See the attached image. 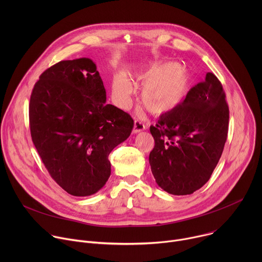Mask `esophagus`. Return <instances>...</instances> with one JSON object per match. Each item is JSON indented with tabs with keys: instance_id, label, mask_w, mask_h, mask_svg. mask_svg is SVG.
<instances>
[{
	"instance_id": "1",
	"label": "esophagus",
	"mask_w": 262,
	"mask_h": 262,
	"mask_svg": "<svg viewBox=\"0 0 262 262\" xmlns=\"http://www.w3.org/2000/svg\"><path fill=\"white\" fill-rule=\"evenodd\" d=\"M145 128H146V125H145L142 121H140V120H138V119H136V120H135V123H134V129H133V132H134L135 134L142 132V130H144Z\"/></svg>"
}]
</instances>
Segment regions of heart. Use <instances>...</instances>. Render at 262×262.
Returning a JSON list of instances; mask_svg holds the SVG:
<instances>
[{"instance_id": "b5f03b06", "label": "heart", "mask_w": 262, "mask_h": 262, "mask_svg": "<svg viewBox=\"0 0 262 262\" xmlns=\"http://www.w3.org/2000/svg\"><path fill=\"white\" fill-rule=\"evenodd\" d=\"M133 81L141 86V103L155 115H163L177 108L188 96L193 83L191 71L173 62L156 63L134 74ZM132 85L123 74L113 82V95L116 101L126 106L130 101Z\"/></svg>"}]
</instances>
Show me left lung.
I'll list each match as a JSON object with an SVG mask.
<instances>
[{
    "instance_id": "obj_1",
    "label": "left lung",
    "mask_w": 262,
    "mask_h": 262,
    "mask_svg": "<svg viewBox=\"0 0 262 262\" xmlns=\"http://www.w3.org/2000/svg\"><path fill=\"white\" fill-rule=\"evenodd\" d=\"M229 107L219 79L207 72L181 104L163 114L150 133L152 174L172 195H190L209 180L226 143Z\"/></svg>"
}]
</instances>
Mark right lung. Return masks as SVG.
<instances>
[{
    "label": "right lung",
    "mask_w": 262,
    "mask_h": 262,
    "mask_svg": "<svg viewBox=\"0 0 262 262\" xmlns=\"http://www.w3.org/2000/svg\"><path fill=\"white\" fill-rule=\"evenodd\" d=\"M105 100L99 72L88 58L51 66L32 90V141L51 177L72 196L102 188L111 175L108 155L133 130L130 115Z\"/></svg>",
    "instance_id": "obj_1"
}]
</instances>
